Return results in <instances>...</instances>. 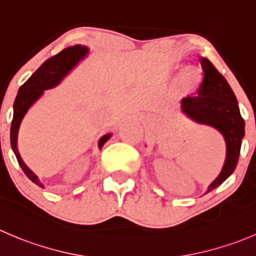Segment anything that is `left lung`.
<instances>
[{
    "instance_id": "1",
    "label": "left lung",
    "mask_w": 256,
    "mask_h": 256,
    "mask_svg": "<svg viewBox=\"0 0 256 256\" xmlns=\"http://www.w3.org/2000/svg\"><path fill=\"white\" fill-rule=\"evenodd\" d=\"M200 64L202 82L195 95L181 100V111L195 122L219 131L226 144L225 162L218 178L208 188L206 192H209L234 172L245 135V122L240 115L236 98L224 76L205 57L200 58Z\"/></svg>"
}]
</instances>
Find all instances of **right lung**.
I'll return each instance as SVG.
<instances>
[{
  "instance_id": "right-lung-1",
  "label": "right lung",
  "mask_w": 256,
  "mask_h": 256,
  "mask_svg": "<svg viewBox=\"0 0 256 256\" xmlns=\"http://www.w3.org/2000/svg\"><path fill=\"white\" fill-rule=\"evenodd\" d=\"M88 47L82 46V44H75V46H70L68 48L62 50L60 54L48 58L37 68L36 72L20 88L16 100H14V118H12L11 124V148L14 150V155H16L20 166L24 170V172L26 174L27 178L32 182L38 185L40 188H44V185L40 181L37 175H34V171L24 162L18 152L17 140H18L20 126H21V122L24 120V115L27 114V111L44 95V91L58 85L62 81V78H65L84 57L88 56ZM110 138L111 134L104 135L98 140V148H102L104 144Z\"/></svg>"
}]
</instances>
